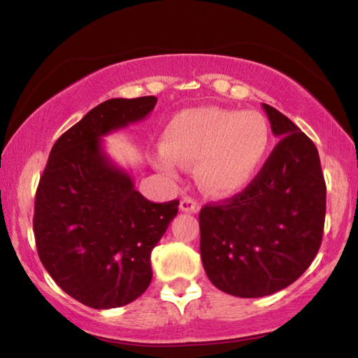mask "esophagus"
<instances>
[{
  "label": "esophagus",
  "mask_w": 358,
  "mask_h": 358,
  "mask_svg": "<svg viewBox=\"0 0 358 358\" xmlns=\"http://www.w3.org/2000/svg\"><path fill=\"white\" fill-rule=\"evenodd\" d=\"M180 210L185 213H198L200 211V205H198V201L193 200V198L185 196L182 198V201H180Z\"/></svg>",
  "instance_id": "esophagus-1"
}]
</instances>
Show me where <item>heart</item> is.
I'll return each mask as SVG.
<instances>
[{"label":"heart","instance_id":"obj_1","mask_svg":"<svg viewBox=\"0 0 358 358\" xmlns=\"http://www.w3.org/2000/svg\"><path fill=\"white\" fill-rule=\"evenodd\" d=\"M269 147L271 129L259 112L194 107L171 117L153 164L166 175L176 173V162L194 164L201 188L213 194H231L256 178Z\"/></svg>","mask_w":358,"mask_h":358}]
</instances>
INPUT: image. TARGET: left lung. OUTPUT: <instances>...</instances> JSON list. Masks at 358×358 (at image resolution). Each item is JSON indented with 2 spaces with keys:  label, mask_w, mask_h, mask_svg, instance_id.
I'll return each mask as SVG.
<instances>
[{
  "label": "left lung",
  "mask_w": 358,
  "mask_h": 358,
  "mask_svg": "<svg viewBox=\"0 0 358 358\" xmlns=\"http://www.w3.org/2000/svg\"><path fill=\"white\" fill-rule=\"evenodd\" d=\"M262 108L278 145L244 192L200 211L208 279L246 299L271 296L301 278L317 255L325 220V182L314 142L274 107Z\"/></svg>",
  "instance_id": "1"
}]
</instances>
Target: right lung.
Wrapping results in <instances>:
<instances>
[{"mask_svg":"<svg viewBox=\"0 0 358 358\" xmlns=\"http://www.w3.org/2000/svg\"><path fill=\"white\" fill-rule=\"evenodd\" d=\"M157 97L110 99L54 143L34 201L39 259L56 284L92 309L127 306L152 280L150 255L178 213V200L148 201L102 137L143 120Z\"/></svg>","mask_w":358,"mask_h":358,"instance_id":"obj_1","label":"right lung"}]
</instances>
